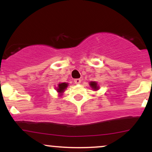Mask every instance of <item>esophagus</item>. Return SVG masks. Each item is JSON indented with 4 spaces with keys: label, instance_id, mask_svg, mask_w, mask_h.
I'll return each instance as SVG.
<instances>
[{
    "label": "esophagus",
    "instance_id": "34e87169",
    "mask_svg": "<svg viewBox=\"0 0 152 152\" xmlns=\"http://www.w3.org/2000/svg\"><path fill=\"white\" fill-rule=\"evenodd\" d=\"M74 83H76V84H79V83H81V79H80V78H76V79L74 80Z\"/></svg>",
    "mask_w": 152,
    "mask_h": 152
}]
</instances>
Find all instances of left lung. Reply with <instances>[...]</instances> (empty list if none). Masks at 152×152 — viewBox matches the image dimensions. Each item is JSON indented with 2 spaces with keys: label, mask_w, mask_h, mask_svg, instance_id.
Segmentation results:
<instances>
[{
  "label": "left lung",
  "mask_w": 152,
  "mask_h": 152,
  "mask_svg": "<svg viewBox=\"0 0 152 152\" xmlns=\"http://www.w3.org/2000/svg\"><path fill=\"white\" fill-rule=\"evenodd\" d=\"M89 85H90V86L91 87V88H93L94 90L96 91V90L99 89V86H98V85H97V83L96 81L90 82Z\"/></svg>",
  "instance_id": "8db88e82"
}]
</instances>
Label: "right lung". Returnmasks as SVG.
<instances>
[{"instance_id": "obj_1", "label": "right lung", "mask_w": 152, "mask_h": 152, "mask_svg": "<svg viewBox=\"0 0 152 152\" xmlns=\"http://www.w3.org/2000/svg\"><path fill=\"white\" fill-rule=\"evenodd\" d=\"M68 83H58V87H57L56 91L58 92L61 95H62V94L64 93V91L66 90V88H67Z\"/></svg>"}]
</instances>
